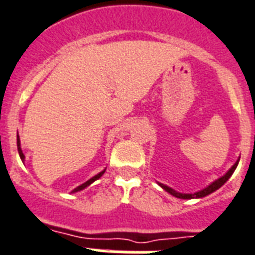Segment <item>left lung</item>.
Returning <instances> with one entry per match:
<instances>
[{
  "mask_svg": "<svg viewBox=\"0 0 255 255\" xmlns=\"http://www.w3.org/2000/svg\"><path fill=\"white\" fill-rule=\"evenodd\" d=\"M237 164H239V160H237L236 163L233 164L232 167L230 168V171H228V172H227V174L224 175V176L219 177L218 180L214 181V183L210 184V185H209V187H207V188H205V189L200 190V192H197V193H193V194H183V193H179V192H176V190L171 189V188L167 187V185H163V184H159V185H160V187H162V188H163V189L166 190V192H168V193L172 194V196L177 197V198H184V200H190V198H201V197L207 196V194L213 193V192H215V190H217V189H219V188L222 187V185H223V184L226 183L227 180H228V179H230L231 175L233 174V171L236 170Z\"/></svg>",
  "mask_w": 255,
  "mask_h": 255,
  "instance_id": "left-lung-1",
  "label": "left lung"
}]
</instances>
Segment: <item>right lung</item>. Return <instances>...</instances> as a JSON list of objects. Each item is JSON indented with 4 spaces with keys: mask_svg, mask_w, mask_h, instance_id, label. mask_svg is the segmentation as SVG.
Returning <instances> with one entry per match:
<instances>
[{
    "mask_svg": "<svg viewBox=\"0 0 255 255\" xmlns=\"http://www.w3.org/2000/svg\"><path fill=\"white\" fill-rule=\"evenodd\" d=\"M16 145H18V151H19V155H20V159L24 160V154H23L22 149H20V140H19V134H18V136H16ZM104 172H105V170L102 171V172H100V174L96 175V176L92 177V179H89V180H88V181H85L84 184H81V185H79L78 188H75V189L72 190V192H74V193H75V192H79V190L87 188L88 185H91V184L93 183V181H96V180H97V179H100V177H101L102 175H104Z\"/></svg>",
    "mask_w": 255,
    "mask_h": 255,
    "instance_id": "1",
    "label": "right lung"
}]
</instances>
